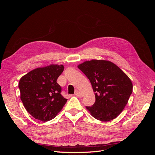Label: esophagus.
<instances>
[{
    "label": "esophagus",
    "mask_w": 155,
    "mask_h": 155,
    "mask_svg": "<svg viewBox=\"0 0 155 155\" xmlns=\"http://www.w3.org/2000/svg\"><path fill=\"white\" fill-rule=\"evenodd\" d=\"M75 95L77 96H79V97H82L83 96V94L79 92V91H76V92H75Z\"/></svg>",
    "instance_id": "34e87169"
}]
</instances>
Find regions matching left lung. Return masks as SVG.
<instances>
[{"instance_id":"obj_1","label":"left lung","mask_w":155,"mask_h":155,"mask_svg":"<svg viewBox=\"0 0 155 155\" xmlns=\"http://www.w3.org/2000/svg\"><path fill=\"white\" fill-rule=\"evenodd\" d=\"M78 68L90 80L96 101L86 107L94 118L103 121L116 118L124 110L133 92L129 78L115 64L106 60L87 61Z\"/></svg>"}]
</instances>
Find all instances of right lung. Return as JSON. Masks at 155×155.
<instances>
[{"label": "right lung", "instance_id": "right-lung-1", "mask_svg": "<svg viewBox=\"0 0 155 155\" xmlns=\"http://www.w3.org/2000/svg\"><path fill=\"white\" fill-rule=\"evenodd\" d=\"M63 70V64H50L33 70L21 78V100L34 118L52 120L66 104L67 99L61 95V87L57 83Z\"/></svg>", "mask_w": 155, "mask_h": 155}]
</instances>
